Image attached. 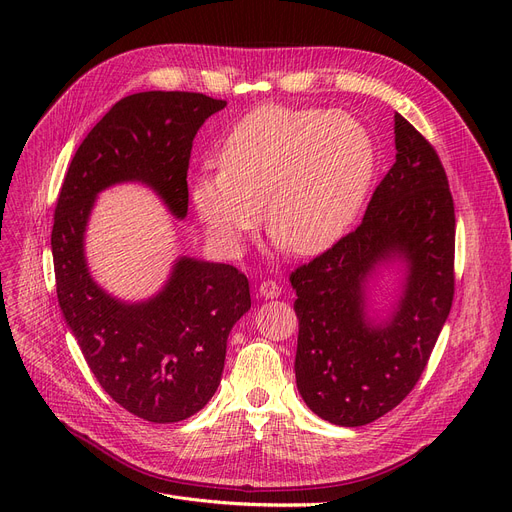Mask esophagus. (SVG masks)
Here are the masks:
<instances>
[{"label":"esophagus","instance_id":"obj_1","mask_svg":"<svg viewBox=\"0 0 512 512\" xmlns=\"http://www.w3.org/2000/svg\"><path fill=\"white\" fill-rule=\"evenodd\" d=\"M259 294L263 299H276L282 294V286L276 280H263L259 284Z\"/></svg>","mask_w":512,"mask_h":512}]
</instances>
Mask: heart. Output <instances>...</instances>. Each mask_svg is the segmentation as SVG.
Wrapping results in <instances>:
<instances>
[{"label":"heart","instance_id":"b5f03b06","mask_svg":"<svg viewBox=\"0 0 512 512\" xmlns=\"http://www.w3.org/2000/svg\"><path fill=\"white\" fill-rule=\"evenodd\" d=\"M367 128L346 112L265 105L224 139L220 168L191 186L199 218L218 245L236 251L261 218L297 255L324 251L353 224L373 176Z\"/></svg>","mask_w":512,"mask_h":512}]
</instances>
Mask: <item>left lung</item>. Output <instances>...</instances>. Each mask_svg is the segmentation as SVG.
Here are the masks:
<instances>
[{
    "mask_svg": "<svg viewBox=\"0 0 512 512\" xmlns=\"http://www.w3.org/2000/svg\"><path fill=\"white\" fill-rule=\"evenodd\" d=\"M396 161L363 222L290 274L299 319L297 388L321 419L359 427L409 396L432 355L454 297V201L442 161L394 114ZM400 256L406 294L384 325L364 315V280Z\"/></svg>",
    "mask_w": 512,
    "mask_h": 512,
    "instance_id": "obj_1",
    "label": "left lung"
}]
</instances>
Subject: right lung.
<instances>
[{"label": "right lung", "instance_id": "add662e5", "mask_svg": "<svg viewBox=\"0 0 512 512\" xmlns=\"http://www.w3.org/2000/svg\"><path fill=\"white\" fill-rule=\"evenodd\" d=\"M224 107V99L188 91L120 99L76 149L53 215V272L66 324L99 386L151 423L188 419L218 390L228 334L251 309L249 280L234 265L182 257L157 297L126 305L89 276L83 234L97 193L124 180L149 184L184 218L193 139Z\"/></svg>", "mask_w": 512, "mask_h": 512}]
</instances>
